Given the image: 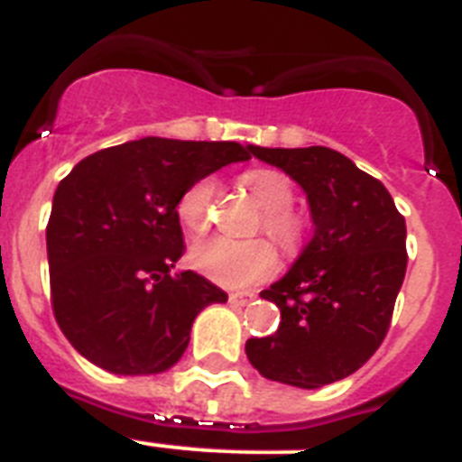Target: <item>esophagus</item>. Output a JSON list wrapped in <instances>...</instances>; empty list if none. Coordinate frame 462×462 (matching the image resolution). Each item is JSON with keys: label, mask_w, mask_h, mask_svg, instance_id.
<instances>
[{"label": "esophagus", "mask_w": 462, "mask_h": 462, "mask_svg": "<svg viewBox=\"0 0 462 462\" xmlns=\"http://www.w3.org/2000/svg\"><path fill=\"white\" fill-rule=\"evenodd\" d=\"M253 297L254 295H247V292H231V295H228V302L236 304V307H243V304L250 302Z\"/></svg>", "instance_id": "34e87169"}]
</instances>
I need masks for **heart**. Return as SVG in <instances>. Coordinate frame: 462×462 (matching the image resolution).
<instances>
[{
	"label": "heart",
	"mask_w": 462,
	"mask_h": 462,
	"mask_svg": "<svg viewBox=\"0 0 462 462\" xmlns=\"http://www.w3.org/2000/svg\"><path fill=\"white\" fill-rule=\"evenodd\" d=\"M245 186L257 198L262 215V228L283 250H292L304 236L302 217L292 212L295 190L291 181L276 170H253L243 177ZM217 181L205 177L184 190L179 198L177 215L190 234H205L212 224V200ZM190 264L209 281L224 288H245L276 269V253L266 240H231L208 238L190 247Z\"/></svg>",
	"instance_id": "1"
}]
</instances>
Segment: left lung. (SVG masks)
<instances>
[{
    "mask_svg": "<svg viewBox=\"0 0 462 462\" xmlns=\"http://www.w3.org/2000/svg\"><path fill=\"white\" fill-rule=\"evenodd\" d=\"M250 153L302 186L314 236L291 272L259 292L281 309V326L247 340L245 354L266 380L319 390L383 345L406 276V222L390 190L333 148Z\"/></svg>",
    "mask_w": 462,
    "mask_h": 462,
    "instance_id": "1",
    "label": "left lung"
}]
</instances>
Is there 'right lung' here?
<instances>
[{
  "mask_svg": "<svg viewBox=\"0 0 462 462\" xmlns=\"http://www.w3.org/2000/svg\"><path fill=\"white\" fill-rule=\"evenodd\" d=\"M234 141L146 136L79 160L53 193L47 224L56 323L87 361L116 375H153L184 356L190 326L222 288L196 272L171 273L184 254L177 203L231 162Z\"/></svg>",
  "mask_w": 462,
  "mask_h": 462,
  "instance_id": "add662e5",
  "label": "right lung"
}]
</instances>
